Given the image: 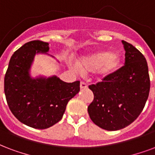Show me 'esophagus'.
Returning <instances> with one entry per match:
<instances>
[{
	"label": "esophagus",
	"mask_w": 155,
	"mask_h": 155,
	"mask_svg": "<svg viewBox=\"0 0 155 155\" xmlns=\"http://www.w3.org/2000/svg\"><path fill=\"white\" fill-rule=\"evenodd\" d=\"M80 87H81V89H84V88H87V84L85 82L82 81V82H80Z\"/></svg>",
	"instance_id": "34e87169"
}]
</instances>
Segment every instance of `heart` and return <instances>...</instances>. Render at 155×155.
Listing matches in <instances>:
<instances>
[{"label":"heart","instance_id":"heart-1","mask_svg":"<svg viewBox=\"0 0 155 155\" xmlns=\"http://www.w3.org/2000/svg\"><path fill=\"white\" fill-rule=\"evenodd\" d=\"M120 64L118 54L109 51H100L95 54L82 59L79 63V68L82 72L97 70L100 78H106L114 73Z\"/></svg>","mask_w":155,"mask_h":155}]
</instances>
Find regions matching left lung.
Segmentation results:
<instances>
[{
    "label": "left lung",
    "instance_id": "left-lung-1",
    "mask_svg": "<svg viewBox=\"0 0 155 155\" xmlns=\"http://www.w3.org/2000/svg\"><path fill=\"white\" fill-rule=\"evenodd\" d=\"M125 63L123 67L89 86L94 100L87 108L95 125L117 131L133 123L142 112L148 99L150 80L148 65L135 46L123 41Z\"/></svg>",
    "mask_w": 155,
    "mask_h": 155
}]
</instances>
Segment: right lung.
<instances>
[{
  "label": "right lung",
  "mask_w": 155,
  "mask_h": 155,
  "mask_svg": "<svg viewBox=\"0 0 155 155\" xmlns=\"http://www.w3.org/2000/svg\"><path fill=\"white\" fill-rule=\"evenodd\" d=\"M49 51L40 40L24 44L12 54L4 79L7 104L27 126L46 129L61 120L68 102L80 91V82L68 83L54 76L32 79L28 70L36 53Z\"/></svg>",
  "instance_id": "add662e5"
}]
</instances>
